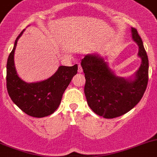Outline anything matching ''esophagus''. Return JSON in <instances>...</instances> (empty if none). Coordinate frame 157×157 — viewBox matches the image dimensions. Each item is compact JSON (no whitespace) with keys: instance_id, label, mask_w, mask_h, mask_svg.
<instances>
[{"instance_id":"esophagus-1","label":"esophagus","mask_w":157,"mask_h":157,"mask_svg":"<svg viewBox=\"0 0 157 157\" xmlns=\"http://www.w3.org/2000/svg\"><path fill=\"white\" fill-rule=\"evenodd\" d=\"M78 71L79 73H82L83 71L82 67V66L80 65V64H78Z\"/></svg>"}]
</instances>
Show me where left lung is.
Here are the masks:
<instances>
[{
	"instance_id": "left-lung-1",
	"label": "left lung",
	"mask_w": 157,
	"mask_h": 157,
	"mask_svg": "<svg viewBox=\"0 0 157 157\" xmlns=\"http://www.w3.org/2000/svg\"><path fill=\"white\" fill-rule=\"evenodd\" d=\"M132 37L139 47L141 64L128 78L119 77L109 66L107 57L97 53L89 54L82 60L85 73V95L94 113L104 118H114L124 114L138 104L146 90L149 60L143 43L135 28Z\"/></svg>"
}]
</instances>
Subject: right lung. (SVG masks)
Wrapping results in <instances>:
<instances>
[{
  "label": "right lung",
  "instance_id": "obj_1",
  "mask_svg": "<svg viewBox=\"0 0 157 157\" xmlns=\"http://www.w3.org/2000/svg\"><path fill=\"white\" fill-rule=\"evenodd\" d=\"M25 29L18 35L7 62V90L13 103L26 114L44 117L52 114L61 103L63 93L77 74L78 65L60 66L45 80L26 82L18 76L15 66V48Z\"/></svg>",
  "mask_w": 157,
  "mask_h": 157
}]
</instances>
